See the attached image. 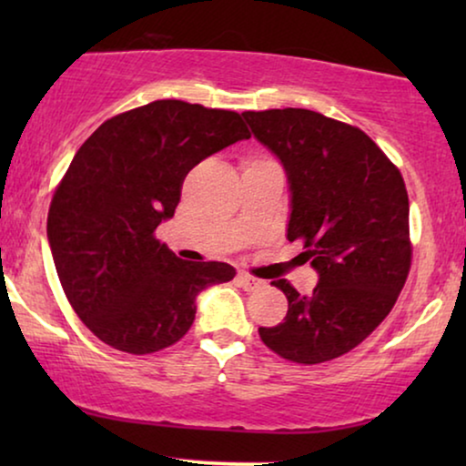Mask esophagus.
<instances>
[{
  "label": "esophagus",
  "instance_id": "obj_1",
  "mask_svg": "<svg viewBox=\"0 0 466 466\" xmlns=\"http://www.w3.org/2000/svg\"><path fill=\"white\" fill-rule=\"evenodd\" d=\"M238 282L239 286H244L246 290H254V289H260V286H265L263 279L250 276V273H238Z\"/></svg>",
  "mask_w": 466,
  "mask_h": 466
}]
</instances>
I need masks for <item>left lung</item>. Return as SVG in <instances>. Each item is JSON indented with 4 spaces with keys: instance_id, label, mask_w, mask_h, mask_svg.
Listing matches in <instances>:
<instances>
[{
    "instance_id": "left-lung-1",
    "label": "left lung",
    "mask_w": 466,
    "mask_h": 466,
    "mask_svg": "<svg viewBox=\"0 0 466 466\" xmlns=\"http://www.w3.org/2000/svg\"><path fill=\"white\" fill-rule=\"evenodd\" d=\"M241 116L282 163L290 188L286 238L303 239V258L318 271L311 295L286 279L271 282L289 311L258 335L286 360H333L380 327L410 273L403 176L365 131L324 114L284 107Z\"/></svg>"
}]
</instances>
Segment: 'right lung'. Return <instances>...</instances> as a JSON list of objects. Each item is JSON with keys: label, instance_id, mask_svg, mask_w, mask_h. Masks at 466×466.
Listing matches in <instances>:
<instances>
[{"label": "right lung", "instance_id": "add662e5", "mask_svg": "<svg viewBox=\"0 0 466 466\" xmlns=\"http://www.w3.org/2000/svg\"><path fill=\"white\" fill-rule=\"evenodd\" d=\"M250 131L238 112L158 99L106 120L76 152L48 209V244L69 305L88 330L129 354L174 346L203 289L227 263H190L155 238L184 177Z\"/></svg>", "mask_w": 466, "mask_h": 466}]
</instances>
